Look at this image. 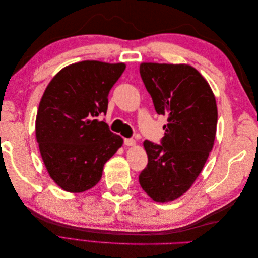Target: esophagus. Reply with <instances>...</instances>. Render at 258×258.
<instances>
[{"label": "esophagus", "instance_id": "obj_1", "mask_svg": "<svg viewBox=\"0 0 258 258\" xmlns=\"http://www.w3.org/2000/svg\"><path fill=\"white\" fill-rule=\"evenodd\" d=\"M123 143H124V145L134 146V145H136V140L135 139H123Z\"/></svg>", "mask_w": 258, "mask_h": 258}]
</instances>
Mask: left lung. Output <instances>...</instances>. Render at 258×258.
I'll return each mask as SVG.
<instances>
[{"label":"left lung","instance_id":"left-lung-1","mask_svg":"<svg viewBox=\"0 0 258 258\" xmlns=\"http://www.w3.org/2000/svg\"><path fill=\"white\" fill-rule=\"evenodd\" d=\"M140 74L158 115L167 117L161 144L145 140L140 185L153 200L172 201L196 181L212 151L217 107L210 85L188 64L144 62Z\"/></svg>","mask_w":258,"mask_h":258}]
</instances>
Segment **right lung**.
Here are the masks:
<instances>
[{
  "label": "right lung",
  "instance_id": "add662e5",
  "mask_svg": "<svg viewBox=\"0 0 258 258\" xmlns=\"http://www.w3.org/2000/svg\"><path fill=\"white\" fill-rule=\"evenodd\" d=\"M124 63L82 61L54 75L38 105L35 135L44 165L62 189L83 192L96 186L104 163L123 140L99 120L108 92Z\"/></svg>",
  "mask_w": 258,
  "mask_h": 258
}]
</instances>
